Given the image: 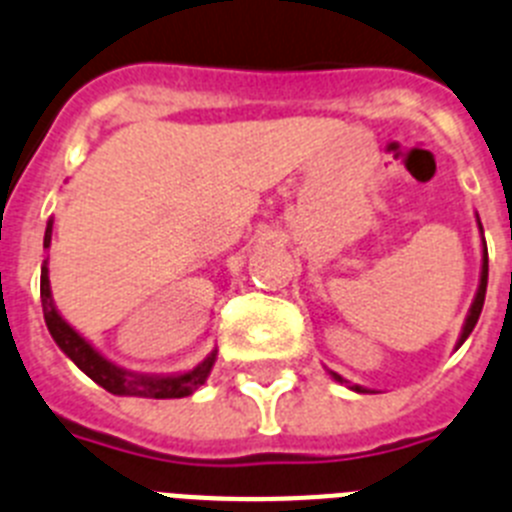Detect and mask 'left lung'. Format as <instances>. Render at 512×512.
Masks as SVG:
<instances>
[{
  "instance_id": "8db88e82",
  "label": "left lung",
  "mask_w": 512,
  "mask_h": 512,
  "mask_svg": "<svg viewBox=\"0 0 512 512\" xmlns=\"http://www.w3.org/2000/svg\"><path fill=\"white\" fill-rule=\"evenodd\" d=\"M477 226H479V234H482V273H479V288H477V293H474V301H471L469 314H466V319H464L461 335H459V340H456V350L464 345V340L471 335V330L477 327V319H479V314H482V306H484V293H487V268H490V265H487V242H484V231H482V221H479V216H477ZM330 376L337 381V384H345L348 389L358 391V394H366L368 391L366 386H361V384H350L348 379H342L340 373H335V371H330Z\"/></svg>"
}]
</instances>
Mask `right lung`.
<instances>
[{"label": "right lung", "mask_w": 512, "mask_h": 512, "mask_svg": "<svg viewBox=\"0 0 512 512\" xmlns=\"http://www.w3.org/2000/svg\"><path fill=\"white\" fill-rule=\"evenodd\" d=\"M51 234L53 221H48L46 237H43V247H46V250L51 247ZM41 301L43 317H46V327L48 332H51L53 342L64 350L69 361H74V366H77L79 371L87 373L95 384H100L102 389L110 391V394L146 399H180L190 397L193 391L201 389V386L206 384L208 376H211V368L213 363H216V353H219L216 348H213L198 366L190 368V371L185 373H136L128 371V368H121L118 363L108 361L92 342L84 340V337L61 317L56 304H53L51 281H48V257L41 265Z\"/></svg>", "instance_id": "add662e5"}]
</instances>
